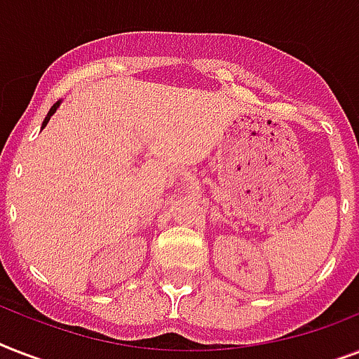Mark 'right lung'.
I'll return each instance as SVG.
<instances>
[{
	"instance_id": "add662e5",
	"label": "right lung",
	"mask_w": 359,
	"mask_h": 359,
	"mask_svg": "<svg viewBox=\"0 0 359 359\" xmlns=\"http://www.w3.org/2000/svg\"><path fill=\"white\" fill-rule=\"evenodd\" d=\"M59 104H61V100H59V102H55V104H53L52 108H50V111H48V115H46V119L42 121V128H44V126H46V124H48V121H50V117H52V115L55 114V109L59 108Z\"/></svg>"
}]
</instances>
